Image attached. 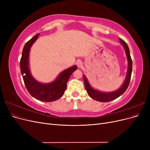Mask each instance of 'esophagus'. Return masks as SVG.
Here are the masks:
<instances>
[{
  "label": "esophagus",
  "mask_w": 150,
  "mask_h": 150,
  "mask_svg": "<svg viewBox=\"0 0 150 150\" xmlns=\"http://www.w3.org/2000/svg\"><path fill=\"white\" fill-rule=\"evenodd\" d=\"M76 65H77V66H78V68H81L83 66V62H81V61H76Z\"/></svg>",
  "instance_id": "1"
}]
</instances>
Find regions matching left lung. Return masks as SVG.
I'll use <instances>...</instances> for the list:
<instances>
[{
    "label": "left lung",
    "instance_id": "left-lung-1",
    "mask_svg": "<svg viewBox=\"0 0 150 150\" xmlns=\"http://www.w3.org/2000/svg\"><path fill=\"white\" fill-rule=\"evenodd\" d=\"M120 43L122 44V46H123L125 49L126 55L127 57V61H128V68H127L125 80L124 81L122 84L121 86V87L117 90L112 92H102L94 89L89 83L87 78L85 76V75H83L85 88L86 91H87V93L89 95V96L94 99V100L103 103L112 101L114 100V99L120 97L121 95L123 94L128 87L131 79V72H132V60H131V58L130 56L129 49L128 45H127V44L121 39H120Z\"/></svg>",
    "mask_w": 150,
    "mask_h": 150
}]
</instances>
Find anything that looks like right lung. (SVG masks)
Segmentation results:
<instances>
[{
  "label": "right lung",
  "mask_w": 150,
  "mask_h": 150,
  "mask_svg": "<svg viewBox=\"0 0 150 150\" xmlns=\"http://www.w3.org/2000/svg\"><path fill=\"white\" fill-rule=\"evenodd\" d=\"M39 34L26 42L22 50L20 61L21 71L24 82L28 92L38 100L44 102H52L61 98L64 94L67 81L72 73L77 69L74 65L61 72L55 80L49 83H42L32 76L29 69V53L33 44L36 41Z\"/></svg>",
  "instance_id": "right-lung-1"
}]
</instances>
